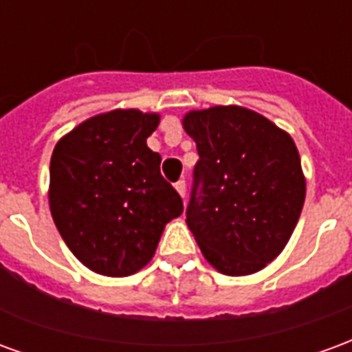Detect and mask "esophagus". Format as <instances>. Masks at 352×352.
Wrapping results in <instances>:
<instances>
[{"label":"esophagus","mask_w":352,"mask_h":352,"mask_svg":"<svg viewBox=\"0 0 352 352\" xmlns=\"http://www.w3.org/2000/svg\"><path fill=\"white\" fill-rule=\"evenodd\" d=\"M175 188H177V192L181 194V198L184 199V196H186V181H184V179H181V181H177Z\"/></svg>","instance_id":"1"}]
</instances>
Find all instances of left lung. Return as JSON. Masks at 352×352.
<instances>
[{"instance_id": "1", "label": "left lung", "mask_w": 352, "mask_h": 352, "mask_svg": "<svg viewBox=\"0 0 352 352\" xmlns=\"http://www.w3.org/2000/svg\"><path fill=\"white\" fill-rule=\"evenodd\" d=\"M183 126L199 154L188 228L221 273L260 272L285 249L302 213L305 179L294 141L237 105L190 111Z\"/></svg>"}]
</instances>
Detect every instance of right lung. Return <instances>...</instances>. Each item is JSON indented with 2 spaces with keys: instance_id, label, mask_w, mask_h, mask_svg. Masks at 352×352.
<instances>
[{
  "instance_id": "obj_1",
  "label": "right lung",
  "mask_w": 352,
  "mask_h": 352,
  "mask_svg": "<svg viewBox=\"0 0 352 352\" xmlns=\"http://www.w3.org/2000/svg\"><path fill=\"white\" fill-rule=\"evenodd\" d=\"M160 116L116 109L79 124L50 158V213L77 258L101 275L126 277L153 258L183 199L146 146Z\"/></svg>"
}]
</instances>
